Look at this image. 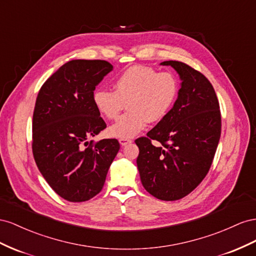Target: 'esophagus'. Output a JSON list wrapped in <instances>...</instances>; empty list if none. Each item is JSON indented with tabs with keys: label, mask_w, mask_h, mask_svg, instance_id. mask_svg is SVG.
Here are the masks:
<instances>
[{
	"label": "esophagus",
	"mask_w": 256,
	"mask_h": 256,
	"mask_svg": "<svg viewBox=\"0 0 256 256\" xmlns=\"http://www.w3.org/2000/svg\"><path fill=\"white\" fill-rule=\"evenodd\" d=\"M133 140H128V138H120L119 140V142L121 146H126L128 144H130Z\"/></svg>",
	"instance_id": "34e87169"
}]
</instances>
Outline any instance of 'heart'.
<instances>
[{"label": "heart", "instance_id": "obj_1", "mask_svg": "<svg viewBox=\"0 0 256 256\" xmlns=\"http://www.w3.org/2000/svg\"><path fill=\"white\" fill-rule=\"evenodd\" d=\"M178 94V82L172 74L136 65L124 70L114 82V91L98 89L92 100L96 110L108 120L118 118L126 104L128 112L108 128L118 138H132L149 122L164 119Z\"/></svg>", "mask_w": 256, "mask_h": 256}]
</instances>
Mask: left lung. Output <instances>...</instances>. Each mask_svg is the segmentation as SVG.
Here are the masks:
<instances>
[{"label": "left lung", "mask_w": 256, "mask_h": 256, "mask_svg": "<svg viewBox=\"0 0 256 256\" xmlns=\"http://www.w3.org/2000/svg\"><path fill=\"white\" fill-rule=\"evenodd\" d=\"M180 76L181 88L164 119L137 138V167L146 191L160 200H177L206 177L221 136L216 91L200 72L179 61H165ZM153 140L161 144H152Z\"/></svg>", "instance_id": "8db88e82"}]
</instances>
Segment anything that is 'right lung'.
I'll return each instance as SVG.
<instances>
[{
	"mask_svg": "<svg viewBox=\"0 0 256 256\" xmlns=\"http://www.w3.org/2000/svg\"><path fill=\"white\" fill-rule=\"evenodd\" d=\"M112 65L104 60H72L40 88L34 107L32 151L54 191L72 202L91 200L104 186L119 142L89 138L106 128L92 96Z\"/></svg>",
	"mask_w": 256,
	"mask_h": 256,
	"instance_id": "obj_1",
	"label": "right lung"
}]
</instances>
